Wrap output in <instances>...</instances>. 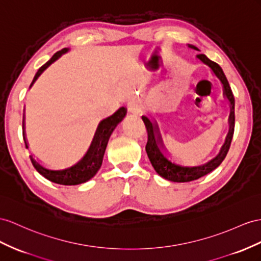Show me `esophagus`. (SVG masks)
I'll return each mask as SVG.
<instances>
[{
    "label": "esophagus",
    "instance_id": "esophagus-1",
    "mask_svg": "<svg viewBox=\"0 0 261 261\" xmlns=\"http://www.w3.org/2000/svg\"><path fill=\"white\" fill-rule=\"evenodd\" d=\"M128 110L132 115H139V113L141 112V102H140V100L136 99L131 101L128 105Z\"/></svg>",
    "mask_w": 261,
    "mask_h": 261
}]
</instances>
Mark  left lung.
Masks as SVG:
<instances>
[{
  "label": "left lung",
  "instance_id": "1",
  "mask_svg": "<svg viewBox=\"0 0 261 261\" xmlns=\"http://www.w3.org/2000/svg\"><path fill=\"white\" fill-rule=\"evenodd\" d=\"M188 47L191 50L200 51L196 46L192 44H188ZM196 58L202 64L210 67L213 75L223 85V96L227 101H228L230 107V112L228 117L229 128L225 138V142L223 143L222 148L219 149L215 156L203 164H198L194 166L183 165L176 163L174 160H173V156L170 154L168 149L165 148L163 138L161 132H160L156 120L149 116H142V120L146 126V130H148V143H146L145 146L146 154H148L150 162L158 174L165 179H169L171 182L184 183L194 181V179H197L206 174H208V173L215 170L217 166H219L220 163L224 161V159L227 155V152L229 150L231 139L233 136V129H235V99H233V95L229 87L228 80H227L222 67L211 61V59L207 58L204 54L196 55Z\"/></svg>",
  "mask_w": 261,
  "mask_h": 261
}]
</instances>
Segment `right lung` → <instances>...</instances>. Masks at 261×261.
<instances>
[{"label":"right lung","instance_id":"add662e5","mask_svg":"<svg viewBox=\"0 0 261 261\" xmlns=\"http://www.w3.org/2000/svg\"><path fill=\"white\" fill-rule=\"evenodd\" d=\"M67 51H69V48H63L62 50H59L56 54H54V56H53L47 63L44 64L36 72L30 88L34 85L37 78L42 75L45 69H47L53 63L61 58ZM125 115V107H120L113 115H111L110 117H107L106 119H102L97 126L95 136H93L92 141L89 145L88 150L85 153V155L80 159L77 163L69 166V168L62 170L47 168V166L44 165L38 159H36L35 155L31 154L30 158L33 165H34V168L39 174H42L45 178H47L50 182H54L56 184L78 185L89 181L90 178H92L97 174L99 169L101 168L103 155L107 149V145H108L109 139L112 135L113 130H115L117 128V125L122 121ZM23 139L26 145V149H29V141L28 138H26L25 131V108L23 113Z\"/></svg>","mask_w":261,"mask_h":261}]
</instances>
